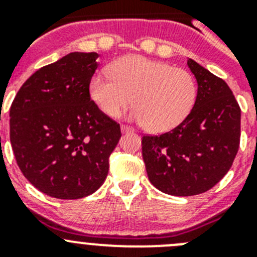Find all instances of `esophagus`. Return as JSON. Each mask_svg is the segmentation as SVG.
Instances as JSON below:
<instances>
[{
    "label": "esophagus",
    "mask_w": 257,
    "mask_h": 257,
    "mask_svg": "<svg viewBox=\"0 0 257 257\" xmlns=\"http://www.w3.org/2000/svg\"><path fill=\"white\" fill-rule=\"evenodd\" d=\"M121 131L123 134H126V133H133L134 131V128H131V127H128V126H124V124H122L121 126Z\"/></svg>",
    "instance_id": "1"
}]
</instances>
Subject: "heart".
<instances>
[{
  "label": "heart",
  "instance_id": "b5f03b06",
  "mask_svg": "<svg viewBox=\"0 0 257 257\" xmlns=\"http://www.w3.org/2000/svg\"><path fill=\"white\" fill-rule=\"evenodd\" d=\"M109 70L90 81L91 99L109 118L119 117L134 101L128 119L166 133L180 124L196 103L194 77L169 63L128 55L115 60Z\"/></svg>",
  "mask_w": 257,
  "mask_h": 257
}]
</instances>
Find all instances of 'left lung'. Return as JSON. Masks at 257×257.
Returning a JSON list of instances; mask_svg holds the SVG:
<instances>
[{
  "instance_id": "8db88e82",
  "label": "left lung",
  "mask_w": 257,
  "mask_h": 257,
  "mask_svg": "<svg viewBox=\"0 0 257 257\" xmlns=\"http://www.w3.org/2000/svg\"><path fill=\"white\" fill-rule=\"evenodd\" d=\"M197 99L174 130L143 136V160L149 181L170 196L189 197L216 185L233 165L240 138V109L225 81L193 59Z\"/></svg>"
}]
</instances>
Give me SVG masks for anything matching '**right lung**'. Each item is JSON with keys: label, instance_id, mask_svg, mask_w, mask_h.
I'll use <instances>...</instances> for the list:
<instances>
[{"label": "right lung", "instance_id": "obj_1", "mask_svg": "<svg viewBox=\"0 0 257 257\" xmlns=\"http://www.w3.org/2000/svg\"><path fill=\"white\" fill-rule=\"evenodd\" d=\"M96 52H70L23 83L10 108V142L27 180L59 199L96 192L121 138L90 97Z\"/></svg>", "mask_w": 257, "mask_h": 257}]
</instances>
